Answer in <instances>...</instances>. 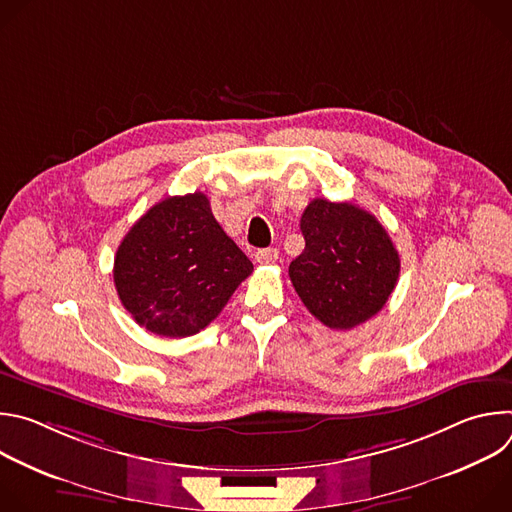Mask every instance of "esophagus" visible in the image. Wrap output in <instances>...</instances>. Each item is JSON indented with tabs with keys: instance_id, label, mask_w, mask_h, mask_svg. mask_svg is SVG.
<instances>
[{
	"instance_id": "esophagus-1",
	"label": "esophagus",
	"mask_w": 512,
	"mask_h": 512,
	"mask_svg": "<svg viewBox=\"0 0 512 512\" xmlns=\"http://www.w3.org/2000/svg\"><path fill=\"white\" fill-rule=\"evenodd\" d=\"M279 259V251L277 249H259L257 253H255V261L257 263H261V265H271V263H275Z\"/></svg>"
}]
</instances>
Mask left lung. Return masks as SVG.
Returning <instances> with one entry per match:
<instances>
[{"instance_id":"obj_1","label":"left lung","mask_w":512,"mask_h":512,"mask_svg":"<svg viewBox=\"0 0 512 512\" xmlns=\"http://www.w3.org/2000/svg\"><path fill=\"white\" fill-rule=\"evenodd\" d=\"M306 249L289 263L300 300L324 326L350 330L383 310L401 259L377 218L350 202L314 198L300 221Z\"/></svg>"}]
</instances>
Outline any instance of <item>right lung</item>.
Wrapping results in <instances>:
<instances>
[{
	"mask_svg": "<svg viewBox=\"0 0 512 512\" xmlns=\"http://www.w3.org/2000/svg\"><path fill=\"white\" fill-rule=\"evenodd\" d=\"M253 263L212 216L206 194L154 204L123 237L115 289L133 320L158 336L186 338L223 312Z\"/></svg>",
	"mask_w": 512,
	"mask_h": 512,
	"instance_id": "obj_1",
	"label": "right lung"
}]
</instances>
